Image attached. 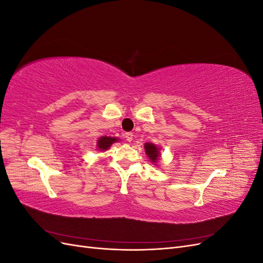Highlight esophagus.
<instances>
[{
  "label": "esophagus",
  "instance_id": "1",
  "mask_svg": "<svg viewBox=\"0 0 263 263\" xmlns=\"http://www.w3.org/2000/svg\"><path fill=\"white\" fill-rule=\"evenodd\" d=\"M124 137H125V139H126L127 141H132L133 138H134V135H133V133H126V134L124 135Z\"/></svg>",
  "mask_w": 263,
  "mask_h": 263
}]
</instances>
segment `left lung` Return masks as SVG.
Returning a JSON list of instances; mask_svg holds the SVG:
<instances>
[{"label": "left lung", "mask_w": 263, "mask_h": 263, "mask_svg": "<svg viewBox=\"0 0 263 263\" xmlns=\"http://www.w3.org/2000/svg\"><path fill=\"white\" fill-rule=\"evenodd\" d=\"M145 151L151 160V162H156L159 159V155H160V153H159V149L155 145L148 144L147 142V144L145 145Z\"/></svg>", "instance_id": "1"}]
</instances>
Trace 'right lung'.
<instances>
[{"instance_id": "add662e5", "label": "right lung", "mask_w": 263, "mask_h": 263, "mask_svg": "<svg viewBox=\"0 0 263 263\" xmlns=\"http://www.w3.org/2000/svg\"><path fill=\"white\" fill-rule=\"evenodd\" d=\"M117 141V138H113V137H107V136H104V137H101L99 140H98V148L100 150H107L110 146H112L113 142Z\"/></svg>"}]
</instances>
